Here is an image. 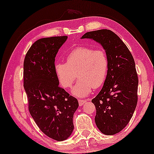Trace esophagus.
<instances>
[{"mask_svg":"<svg viewBox=\"0 0 154 154\" xmlns=\"http://www.w3.org/2000/svg\"><path fill=\"white\" fill-rule=\"evenodd\" d=\"M78 102H79V106H83V105L85 104V103L86 102V100H79V101H78Z\"/></svg>","mask_w":154,"mask_h":154,"instance_id":"1","label":"esophagus"}]
</instances>
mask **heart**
Here are the masks:
<instances>
[{"label": "heart", "instance_id": "obj_1", "mask_svg": "<svg viewBox=\"0 0 154 154\" xmlns=\"http://www.w3.org/2000/svg\"><path fill=\"white\" fill-rule=\"evenodd\" d=\"M109 59L103 49L82 46L72 50L66 57V63L57 62L55 73L64 88H70L77 78L79 79L72 88V94L83 97L93 88L104 84L109 70Z\"/></svg>", "mask_w": 154, "mask_h": 154}]
</instances>
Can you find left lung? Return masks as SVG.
<instances>
[{
	"instance_id": "obj_1",
	"label": "left lung",
	"mask_w": 154,
	"mask_h": 154,
	"mask_svg": "<svg viewBox=\"0 0 154 154\" xmlns=\"http://www.w3.org/2000/svg\"><path fill=\"white\" fill-rule=\"evenodd\" d=\"M82 38L102 45L109 59L104 86L92 100L96 108L95 124L102 134L114 135L129 122L137 102V77L131 53L120 37L109 29L88 32Z\"/></svg>"
}]
</instances>
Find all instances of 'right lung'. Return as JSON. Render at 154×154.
<instances>
[{"label":"right lung","mask_w":154,"mask_h":154,"mask_svg":"<svg viewBox=\"0 0 154 154\" xmlns=\"http://www.w3.org/2000/svg\"><path fill=\"white\" fill-rule=\"evenodd\" d=\"M67 36L42 38L29 48L23 63V86L30 115L43 134L57 141L74 129L73 115L79 103L59 86L55 57Z\"/></svg>","instance_id":"right-lung-1"}]
</instances>
